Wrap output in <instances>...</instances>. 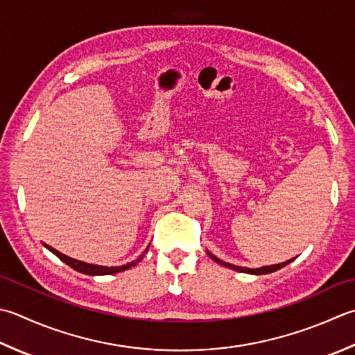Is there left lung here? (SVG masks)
<instances>
[{
	"label": "left lung",
	"instance_id": "1",
	"mask_svg": "<svg viewBox=\"0 0 355 355\" xmlns=\"http://www.w3.org/2000/svg\"><path fill=\"white\" fill-rule=\"evenodd\" d=\"M206 252H207V255H209L214 261H217L218 265H221V266H226V268L232 269V270H237V272H245V274H252V275H263V274L275 272V270L282 269L283 266H286V265H289L291 261H294V260H295V259H291V260H288V261L279 263V265H269V266H261V268H257V269H251V268H243V266H235V265H231V263H226V261H223V260H220L218 257H215V255H214V254H211L209 251H206Z\"/></svg>",
	"mask_w": 355,
	"mask_h": 355
}]
</instances>
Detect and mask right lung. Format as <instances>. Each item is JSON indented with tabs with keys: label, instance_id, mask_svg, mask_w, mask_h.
<instances>
[{
	"label": "right lung",
	"instance_id": "add662e5",
	"mask_svg": "<svg viewBox=\"0 0 355 355\" xmlns=\"http://www.w3.org/2000/svg\"><path fill=\"white\" fill-rule=\"evenodd\" d=\"M43 245H44V248H47L49 251H51L52 254L57 255L61 261H64L67 266H71L72 269L78 270V272H81V274H86V275H109V274H116V272H121V270H126V269H129V268H132V266H135L137 263L143 259L144 254L148 252V249H149V246L146 248V251H144V252H143L140 257H138L137 260H134V261L126 263V265H123V266H110V268H109V266L92 265V263H85V261H80V260L71 259V257H67V255H64V254L58 252L57 249H53L52 246L46 245V243H43Z\"/></svg>",
	"mask_w": 355,
	"mask_h": 355
}]
</instances>
